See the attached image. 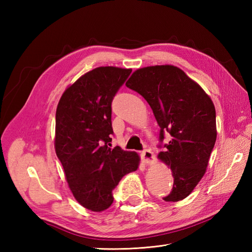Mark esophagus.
<instances>
[{
  "instance_id": "1",
  "label": "esophagus",
  "mask_w": 252,
  "mask_h": 252,
  "mask_svg": "<svg viewBox=\"0 0 252 252\" xmlns=\"http://www.w3.org/2000/svg\"><path fill=\"white\" fill-rule=\"evenodd\" d=\"M142 158H143L144 161H145L148 164L153 163L154 160H155L154 154H153L152 151H149V149H145V151L142 152Z\"/></svg>"
}]
</instances>
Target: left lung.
Returning <instances> with one entry per match:
<instances>
[{
    "mask_svg": "<svg viewBox=\"0 0 252 252\" xmlns=\"http://www.w3.org/2000/svg\"><path fill=\"white\" fill-rule=\"evenodd\" d=\"M126 85L141 94L152 107L160 126L159 147L164 133L171 141L158 158L169 165L173 189L164 201L189 196L206 172L217 140L216 108L199 85L180 68L162 65L137 69Z\"/></svg>",
    "mask_w": 252,
    "mask_h": 252,
    "instance_id": "8db88e82",
    "label": "left lung"
}]
</instances>
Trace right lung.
I'll list each match as a JSON object with an SVG mask.
<instances>
[{
	"label": "right lung",
	"mask_w": 252,
	"mask_h": 252,
	"mask_svg": "<svg viewBox=\"0 0 252 252\" xmlns=\"http://www.w3.org/2000/svg\"><path fill=\"white\" fill-rule=\"evenodd\" d=\"M130 73L131 69L95 68L70 85L57 106L56 155L74 198L89 210L109 208L120 180L138 168L136 153L110 148L111 103Z\"/></svg>",
	"instance_id": "add662e5"
}]
</instances>
